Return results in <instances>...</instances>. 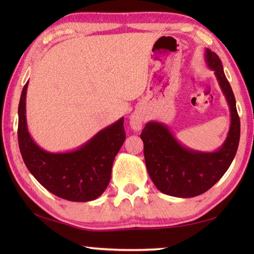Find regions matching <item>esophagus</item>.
Masks as SVG:
<instances>
[{
  "label": "esophagus",
  "mask_w": 254,
  "mask_h": 254,
  "mask_svg": "<svg viewBox=\"0 0 254 254\" xmlns=\"http://www.w3.org/2000/svg\"><path fill=\"white\" fill-rule=\"evenodd\" d=\"M143 122H144V118H143L142 113L139 111H135L134 113H133L130 117V127L132 130L140 131L141 128H142Z\"/></svg>",
  "instance_id": "34e87169"
}]
</instances>
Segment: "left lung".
<instances>
[{
	"label": "left lung",
	"instance_id": "1",
	"mask_svg": "<svg viewBox=\"0 0 254 254\" xmlns=\"http://www.w3.org/2000/svg\"><path fill=\"white\" fill-rule=\"evenodd\" d=\"M206 63L213 69L231 112L229 134L214 152H200L180 144L165 124L149 122L141 133L144 160L150 178L163 194L189 198L204 194L229 169L238 151L240 118L233 91L218 56L206 49Z\"/></svg>",
	"mask_w": 254,
	"mask_h": 254
}]
</instances>
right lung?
<instances>
[{
	"label": "right lung",
	"mask_w": 254,
	"mask_h": 254,
	"mask_svg": "<svg viewBox=\"0 0 254 254\" xmlns=\"http://www.w3.org/2000/svg\"><path fill=\"white\" fill-rule=\"evenodd\" d=\"M24 85L19 103L18 140L21 156L33 177L60 198L89 201L100 197L111 180L114 158L126 140L124 119L103 128L80 148L70 152L51 153L34 143L25 118Z\"/></svg>",
	"instance_id": "add662e5"
}]
</instances>
